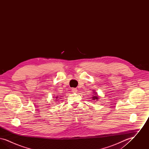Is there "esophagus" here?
<instances>
[{"mask_svg":"<svg viewBox=\"0 0 149 149\" xmlns=\"http://www.w3.org/2000/svg\"><path fill=\"white\" fill-rule=\"evenodd\" d=\"M71 91H72V92L73 93H77V91H78L77 89H76V88H72V89H71Z\"/></svg>","mask_w":149,"mask_h":149,"instance_id":"34e87169","label":"esophagus"}]
</instances>
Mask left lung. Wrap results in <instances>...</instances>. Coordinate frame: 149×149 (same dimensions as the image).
<instances>
[{"label": "left lung", "instance_id": "left-lung-1", "mask_svg": "<svg viewBox=\"0 0 149 149\" xmlns=\"http://www.w3.org/2000/svg\"><path fill=\"white\" fill-rule=\"evenodd\" d=\"M93 95H92V99L93 100H95V101H97L98 99H99V97H98V94L97 93V92H95V91L94 90H93Z\"/></svg>", "mask_w": 149, "mask_h": 149}]
</instances>
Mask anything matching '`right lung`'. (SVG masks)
Instances as JSON below:
<instances>
[{
	"instance_id": "right-lung-1",
	"label": "right lung",
	"mask_w": 149,
	"mask_h": 149,
	"mask_svg": "<svg viewBox=\"0 0 149 149\" xmlns=\"http://www.w3.org/2000/svg\"><path fill=\"white\" fill-rule=\"evenodd\" d=\"M58 97H59V96H57V97H55V98H56L57 100V99H57V98H58ZM57 100H56V101H57Z\"/></svg>"
}]
</instances>
